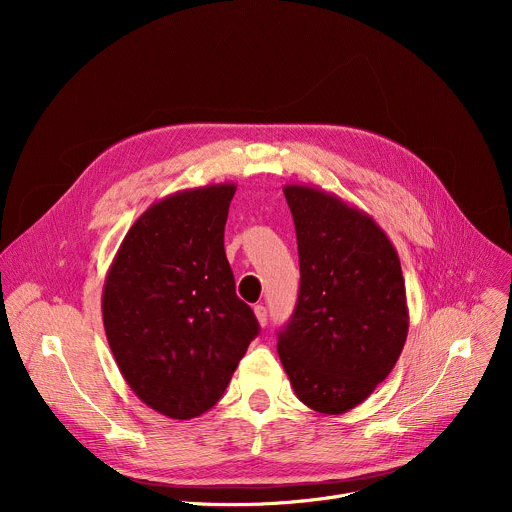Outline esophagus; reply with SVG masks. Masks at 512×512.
<instances>
[{
	"label": "esophagus",
	"mask_w": 512,
	"mask_h": 512,
	"mask_svg": "<svg viewBox=\"0 0 512 512\" xmlns=\"http://www.w3.org/2000/svg\"><path fill=\"white\" fill-rule=\"evenodd\" d=\"M253 312H255V318H257V322H259V326H265L267 324V310H265V306H255L253 308Z\"/></svg>",
	"instance_id": "esophagus-1"
}]
</instances>
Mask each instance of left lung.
Returning <instances> with one entry per match:
<instances>
[{
	"instance_id": "left-lung-1",
	"label": "left lung",
	"mask_w": 512,
	"mask_h": 512,
	"mask_svg": "<svg viewBox=\"0 0 512 512\" xmlns=\"http://www.w3.org/2000/svg\"><path fill=\"white\" fill-rule=\"evenodd\" d=\"M300 294L277 352L298 399L340 415L367 399L405 346L409 310L399 255L373 216L322 188L287 184Z\"/></svg>"
}]
</instances>
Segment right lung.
Here are the masks:
<instances>
[{"mask_svg":"<svg viewBox=\"0 0 512 512\" xmlns=\"http://www.w3.org/2000/svg\"><path fill=\"white\" fill-rule=\"evenodd\" d=\"M233 182L180 190L127 231L103 285L109 348L129 389L154 411L212 409L259 334L225 255Z\"/></svg>","mask_w":512,"mask_h":512,"instance_id":"right-lung-1","label":"right lung"}]
</instances>
